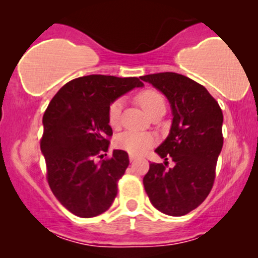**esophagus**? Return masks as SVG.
<instances>
[{"label":"esophagus","instance_id":"1","mask_svg":"<svg viewBox=\"0 0 258 258\" xmlns=\"http://www.w3.org/2000/svg\"><path fill=\"white\" fill-rule=\"evenodd\" d=\"M136 159H137V156H135V155H132V154H131V155H130V161H135V160Z\"/></svg>","mask_w":258,"mask_h":258}]
</instances>
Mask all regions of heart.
<instances>
[{"label":"heart","instance_id":"heart-1","mask_svg":"<svg viewBox=\"0 0 258 258\" xmlns=\"http://www.w3.org/2000/svg\"><path fill=\"white\" fill-rule=\"evenodd\" d=\"M138 104L142 106L148 115L161 109H165V99L158 91L147 88L141 91L136 97ZM122 99H116L109 105L108 109V122L112 128H116L120 125L121 111H122ZM155 143V137L152 133L137 132V131H126L121 133L115 139V146L119 149L132 154V155H142L150 149Z\"/></svg>","mask_w":258,"mask_h":258}]
</instances>
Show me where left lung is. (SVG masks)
<instances>
[{"label": "left lung", "mask_w": 258, "mask_h": 258, "mask_svg": "<svg viewBox=\"0 0 258 258\" xmlns=\"http://www.w3.org/2000/svg\"><path fill=\"white\" fill-rule=\"evenodd\" d=\"M165 94L172 110L167 138L155 149L163 164L152 162L143 184L150 203L168 216H183L206 199L223 147V114L204 86L176 73L141 76ZM171 158L175 166L166 169Z\"/></svg>", "instance_id": "8db88e82"}]
</instances>
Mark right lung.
I'll use <instances>...</instances> for the list:
<instances>
[{
    "instance_id": "1",
    "label": "right lung",
    "mask_w": 258,
    "mask_h": 258,
    "mask_svg": "<svg viewBox=\"0 0 258 258\" xmlns=\"http://www.w3.org/2000/svg\"><path fill=\"white\" fill-rule=\"evenodd\" d=\"M138 78L88 75L72 80L57 92L43 115L41 139L47 180L59 203L82 218L96 217L111 206L117 180L130 164L128 154L106 155L112 130L108 109L135 87Z\"/></svg>"
}]
</instances>
